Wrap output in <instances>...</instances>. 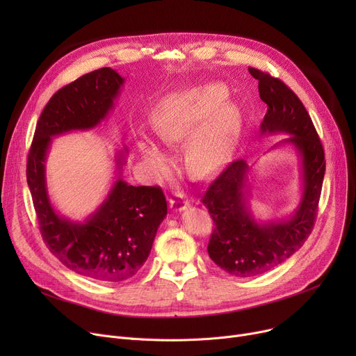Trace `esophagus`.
Instances as JSON below:
<instances>
[{"instance_id":"obj_1","label":"esophagus","mask_w":356,"mask_h":356,"mask_svg":"<svg viewBox=\"0 0 356 356\" xmlns=\"http://www.w3.org/2000/svg\"><path fill=\"white\" fill-rule=\"evenodd\" d=\"M170 207H172V209L175 211V212H181V211H184L186 208L189 207V202H188V199H186V196L183 195V193H173L172 195V197H170Z\"/></svg>"}]
</instances>
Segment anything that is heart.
<instances>
[{"instance_id": "heart-1", "label": "heart", "mask_w": 356, "mask_h": 356, "mask_svg": "<svg viewBox=\"0 0 356 356\" xmlns=\"http://www.w3.org/2000/svg\"><path fill=\"white\" fill-rule=\"evenodd\" d=\"M227 89L211 83L180 92L165 99L154 112V129L164 143L189 136L186 156L195 172H212L228 157L241 133V115L231 102H222ZM137 147L145 161L157 168L164 167L165 154L152 137H141Z\"/></svg>"}]
</instances>
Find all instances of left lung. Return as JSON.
<instances>
[{
  "label": "left lung",
  "instance_id": "obj_1",
  "mask_svg": "<svg viewBox=\"0 0 356 356\" xmlns=\"http://www.w3.org/2000/svg\"><path fill=\"white\" fill-rule=\"evenodd\" d=\"M248 70L258 81L261 101L267 104L261 136H289L270 149H294L300 164L302 197L287 218H255L251 209L252 167L242 159L231 163L209 184L202 196L215 222L209 257L223 271L242 278L263 274L302 248L314 225L326 168L322 143L302 101L280 79L254 67Z\"/></svg>",
  "mask_w": 356,
  "mask_h": 356
}]
</instances>
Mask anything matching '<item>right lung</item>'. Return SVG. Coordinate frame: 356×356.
I'll return each instance as SVG.
<instances>
[{
  "mask_svg": "<svg viewBox=\"0 0 356 356\" xmlns=\"http://www.w3.org/2000/svg\"><path fill=\"white\" fill-rule=\"evenodd\" d=\"M124 78L111 67L83 74L59 89L44 106L27 160V184L40 232L63 266L99 282L134 277L147 261L167 202L159 186H131L122 179L128 148L115 153V180L99 207L82 220L63 216L50 200L46 160L51 140L97 128L114 109Z\"/></svg>",
  "mask_w": 356,
  "mask_h": 356,
  "instance_id": "obj_1",
  "label": "right lung"
}]
</instances>
